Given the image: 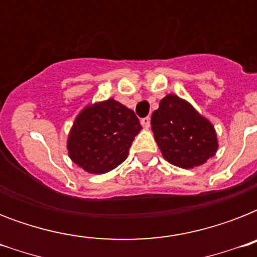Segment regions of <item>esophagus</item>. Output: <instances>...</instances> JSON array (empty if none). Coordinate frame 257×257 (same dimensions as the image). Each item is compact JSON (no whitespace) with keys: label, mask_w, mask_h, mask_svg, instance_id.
<instances>
[{"label":"esophagus","mask_w":257,"mask_h":257,"mask_svg":"<svg viewBox=\"0 0 257 257\" xmlns=\"http://www.w3.org/2000/svg\"><path fill=\"white\" fill-rule=\"evenodd\" d=\"M141 125L144 126V128L148 129L151 126V118L149 117H144V118H141Z\"/></svg>","instance_id":"1"}]
</instances>
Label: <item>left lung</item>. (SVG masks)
Listing matches in <instances>:
<instances>
[{"label":"left lung","mask_w":257,"mask_h":257,"mask_svg":"<svg viewBox=\"0 0 257 257\" xmlns=\"http://www.w3.org/2000/svg\"><path fill=\"white\" fill-rule=\"evenodd\" d=\"M151 125L164 159L176 167H199L216 153L213 125L176 94L160 101L159 109L152 113Z\"/></svg>","instance_id":"obj_1"}]
</instances>
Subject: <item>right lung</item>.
<instances>
[{
  "label": "right lung",
  "mask_w": 257,
  "mask_h": 257,
  "mask_svg": "<svg viewBox=\"0 0 257 257\" xmlns=\"http://www.w3.org/2000/svg\"><path fill=\"white\" fill-rule=\"evenodd\" d=\"M140 131V121L125 105L113 98L97 102L74 121L68 139L69 156L89 173H106L128 157Z\"/></svg>",
  "instance_id": "right-lung-1"
}]
</instances>
